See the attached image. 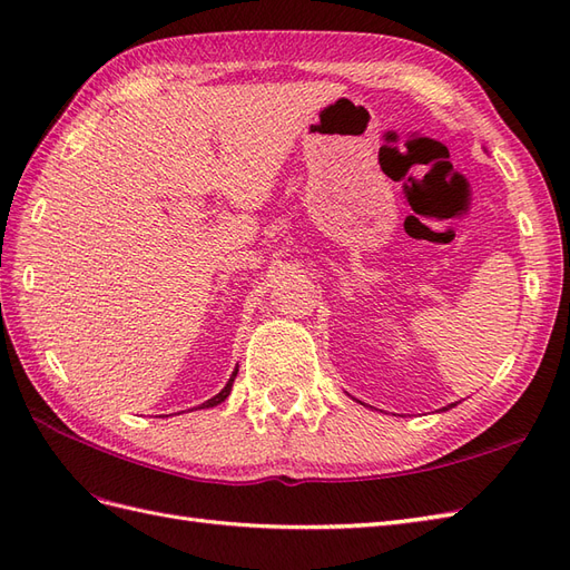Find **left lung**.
<instances>
[{"mask_svg": "<svg viewBox=\"0 0 570 570\" xmlns=\"http://www.w3.org/2000/svg\"><path fill=\"white\" fill-rule=\"evenodd\" d=\"M452 406H454V404H450V406H446V409H452Z\"/></svg>", "mask_w": 570, "mask_h": 570, "instance_id": "1", "label": "left lung"}]
</instances>
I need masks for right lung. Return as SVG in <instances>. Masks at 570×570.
<instances>
[{
  "label": "right lung",
  "instance_id": "add662e5",
  "mask_svg": "<svg viewBox=\"0 0 570 570\" xmlns=\"http://www.w3.org/2000/svg\"><path fill=\"white\" fill-rule=\"evenodd\" d=\"M235 375H237V368H235V373L230 375V381H228V385L226 387H223L216 396H212V400L209 402H204L202 404V409H209V406H216V404H220V402H226V396L230 394V387H233V381H235Z\"/></svg>",
  "mask_w": 570,
  "mask_h": 570
}]
</instances>
